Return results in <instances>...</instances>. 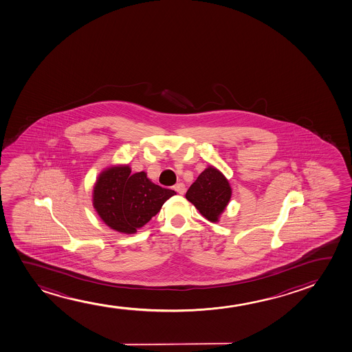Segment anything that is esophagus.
Returning a JSON list of instances; mask_svg holds the SVG:
<instances>
[{"label": "esophagus", "instance_id": "esophagus-1", "mask_svg": "<svg viewBox=\"0 0 352 352\" xmlns=\"http://www.w3.org/2000/svg\"><path fill=\"white\" fill-rule=\"evenodd\" d=\"M173 189L177 192V193L181 194V195H184L186 193V186L184 184H177Z\"/></svg>", "mask_w": 352, "mask_h": 352}]
</instances>
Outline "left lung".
<instances>
[{
    "mask_svg": "<svg viewBox=\"0 0 352 352\" xmlns=\"http://www.w3.org/2000/svg\"><path fill=\"white\" fill-rule=\"evenodd\" d=\"M230 198L232 187L228 179L213 165H208L199 175L186 193V199L212 223L219 222V217L228 206Z\"/></svg>",
    "mask_w": 352,
    "mask_h": 352,
    "instance_id": "8db88e82",
    "label": "left lung"
}]
</instances>
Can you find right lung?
I'll return each mask as SVG.
<instances>
[{
    "label": "right lung",
    "instance_id": "right-lung-1",
    "mask_svg": "<svg viewBox=\"0 0 352 352\" xmlns=\"http://www.w3.org/2000/svg\"><path fill=\"white\" fill-rule=\"evenodd\" d=\"M175 194V190L153 184L144 171L131 173L129 165H114L98 176L93 206L107 227L119 233L134 234Z\"/></svg>",
    "mask_w": 352,
    "mask_h": 352
}]
</instances>
